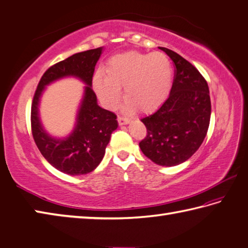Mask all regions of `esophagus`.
Wrapping results in <instances>:
<instances>
[{"instance_id":"esophagus-1","label":"esophagus","mask_w":248,"mask_h":248,"mask_svg":"<svg viewBox=\"0 0 248 248\" xmlns=\"http://www.w3.org/2000/svg\"><path fill=\"white\" fill-rule=\"evenodd\" d=\"M118 122L120 125H125V124H128L129 123V119L125 118V116H118Z\"/></svg>"}]
</instances>
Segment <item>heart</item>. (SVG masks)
Listing matches in <instances>:
<instances>
[{"label": "heart", "mask_w": 248, "mask_h": 248, "mask_svg": "<svg viewBox=\"0 0 248 248\" xmlns=\"http://www.w3.org/2000/svg\"><path fill=\"white\" fill-rule=\"evenodd\" d=\"M106 74L95 73L93 87L102 104L115 109L124 87L125 110L150 113L165 101L172 82V67L164 53L126 51L115 55L106 64Z\"/></svg>", "instance_id": "b5f03b06"}]
</instances>
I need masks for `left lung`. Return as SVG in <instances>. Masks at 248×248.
Returning a JSON list of instances; mask_svg holds the SVG:
<instances>
[{
    "instance_id": "8db88e82",
    "label": "left lung",
    "mask_w": 248,
    "mask_h": 248,
    "mask_svg": "<svg viewBox=\"0 0 248 248\" xmlns=\"http://www.w3.org/2000/svg\"><path fill=\"white\" fill-rule=\"evenodd\" d=\"M175 64L170 97L153 114L141 119L147 136L139 142L142 153L162 166H175L197 152L206 136L211 121V97L207 82L188 60L175 51L160 47Z\"/></svg>"
}]
</instances>
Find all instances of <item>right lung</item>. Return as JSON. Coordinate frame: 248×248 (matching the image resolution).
<instances>
[{"mask_svg": "<svg viewBox=\"0 0 248 248\" xmlns=\"http://www.w3.org/2000/svg\"><path fill=\"white\" fill-rule=\"evenodd\" d=\"M101 53L102 47L81 51L49 67L41 78L32 100L31 129L36 147L51 166L71 176L88 174L99 165L111 134L118 128L116 115L97 105L92 88L95 66ZM64 76L80 78L87 86L76 127L68 138L57 140L50 138L41 126L38 102L45 86Z\"/></svg>", "mask_w": 248, "mask_h": 248, "instance_id": "obj_1", "label": "right lung"}]
</instances>
